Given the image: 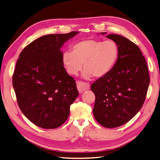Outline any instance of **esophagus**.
I'll return each instance as SVG.
<instances>
[{"mask_svg": "<svg viewBox=\"0 0 160 160\" xmlns=\"http://www.w3.org/2000/svg\"><path fill=\"white\" fill-rule=\"evenodd\" d=\"M77 88L79 92V93H83V91L89 89L90 85L89 83H84V82H82V81H77Z\"/></svg>", "mask_w": 160, "mask_h": 160, "instance_id": "1", "label": "esophagus"}]
</instances>
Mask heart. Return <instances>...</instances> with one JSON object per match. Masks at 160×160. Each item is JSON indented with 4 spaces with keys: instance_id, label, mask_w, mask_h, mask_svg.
Listing matches in <instances>:
<instances>
[{
    "instance_id": "1",
    "label": "heart",
    "mask_w": 160,
    "mask_h": 160,
    "mask_svg": "<svg viewBox=\"0 0 160 160\" xmlns=\"http://www.w3.org/2000/svg\"><path fill=\"white\" fill-rule=\"evenodd\" d=\"M118 56L119 47L114 41L90 38L76 42L72 46V51L63 52L62 62L70 75H77L83 66L85 79H100L113 69Z\"/></svg>"
}]
</instances>
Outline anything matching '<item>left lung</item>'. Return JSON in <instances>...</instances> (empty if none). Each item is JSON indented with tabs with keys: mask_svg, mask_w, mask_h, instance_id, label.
<instances>
[{
	"mask_svg": "<svg viewBox=\"0 0 160 160\" xmlns=\"http://www.w3.org/2000/svg\"><path fill=\"white\" fill-rule=\"evenodd\" d=\"M106 37L119 47L118 61L108 75L92 83L91 89L95 95L93 115L97 122L113 128L128 122L141 109L150 79L145 57L135 43L115 34Z\"/></svg>",
	"mask_w": 160,
	"mask_h": 160,
	"instance_id": "8db88e82",
	"label": "left lung"
}]
</instances>
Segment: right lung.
I'll return each instance as SVG.
<instances>
[{"label":"right lung","instance_id":"obj_1","mask_svg":"<svg viewBox=\"0 0 160 160\" xmlns=\"http://www.w3.org/2000/svg\"><path fill=\"white\" fill-rule=\"evenodd\" d=\"M78 33L41 37L19 55L12 85L22 113L37 126L44 129L61 126L79 95L75 81L62 65L61 51L64 43Z\"/></svg>","mask_w":160,"mask_h":160}]
</instances>
